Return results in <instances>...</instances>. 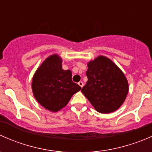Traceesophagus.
<instances>
[{"label":"esophagus","instance_id":"34e87169","mask_svg":"<svg viewBox=\"0 0 152 152\" xmlns=\"http://www.w3.org/2000/svg\"><path fill=\"white\" fill-rule=\"evenodd\" d=\"M78 85H79V86H80L81 87H83L84 84H83V82H79V83H78Z\"/></svg>","mask_w":152,"mask_h":152}]
</instances>
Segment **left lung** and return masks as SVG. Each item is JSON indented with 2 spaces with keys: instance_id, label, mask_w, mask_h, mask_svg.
<instances>
[{
  "instance_id": "left-lung-1",
  "label": "left lung",
  "mask_w": 152,
  "mask_h": 152,
  "mask_svg": "<svg viewBox=\"0 0 152 152\" xmlns=\"http://www.w3.org/2000/svg\"><path fill=\"white\" fill-rule=\"evenodd\" d=\"M87 80L82 92L95 110L107 114L124 104L129 93L125 75L110 59L99 56L87 62Z\"/></svg>"
}]
</instances>
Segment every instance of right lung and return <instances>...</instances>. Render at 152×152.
Returning a JSON list of instances; mask_svg holds the SVG:
<instances>
[{
    "instance_id": "add662e5",
    "label": "right lung",
    "mask_w": 152,
    "mask_h": 152,
    "mask_svg": "<svg viewBox=\"0 0 152 152\" xmlns=\"http://www.w3.org/2000/svg\"><path fill=\"white\" fill-rule=\"evenodd\" d=\"M62 64L58 54L49 56L37 69L31 82L32 92L38 103L54 113L65 107L73 95L82 89L72 81L71 71L63 70Z\"/></svg>"
}]
</instances>
